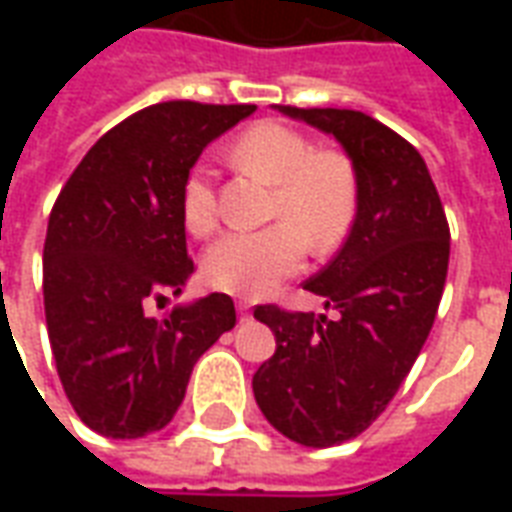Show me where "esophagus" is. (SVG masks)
Returning <instances> with one entry per match:
<instances>
[{"mask_svg": "<svg viewBox=\"0 0 512 512\" xmlns=\"http://www.w3.org/2000/svg\"><path fill=\"white\" fill-rule=\"evenodd\" d=\"M235 307H238V315H241V321H249V318H252V315H249V301H238V304H235Z\"/></svg>", "mask_w": 512, "mask_h": 512, "instance_id": "esophagus-1", "label": "esophagus"}]
</instances>
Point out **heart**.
<instances>
[{
    "mask_svg": "<svg viewBox=\"0 0 512 512\" xmlns=\"http://www.w3.org/2000/svg\"><path fill=\"white\" fill-rule=\"evenodd\" d=\"M227 158L271 191L263 230L224 233L202 255V274L211 288L263 296L296 274L307 255H329L343 244L356 219V175L337 150H315L296 128L260 120L244 128L227 147ZM180 219L191 235H211L219 224V202L211 169H191L180 189Z\"/></svg>",
    "mask_w": 512,
    "mask_h": 512,
    "instance_id": "heart-1",
    "label": "heart"
}]
</instances>
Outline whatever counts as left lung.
<instances>
[{
	"label": "left lung",
	"instance_id": "obj_1",
	"mask_svg": "<svg viewBox=\"0 0 512 512\" xmlns=\"http://www.w3.org/2000/svg\"><path fill=\"white\" fill-rule=\"evenodd\" d=\"M279 112L345 147L359 205L343 249L304 282L334 318L255 307L277 351L257 367L252 389L282 436L332 447L370 428L417 362L444 293L450 224L417 147L376 117L299 106Z\"/></svg>",
	"mask_w": 512,
	"mask_h": 512
}]
</instances>
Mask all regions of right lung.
Masks as SVG:
<instances>
[{
	"label": "right lung",
	"instance_id": "obj_1",
	"mask_svg": "<svg viewBox=\"0 0 512 512\" xmlns=\"http://www.w3.org/2000/svg\"><path fill=\"white\" fill-rule=\"evenodd\" d=\"M252 104L167 101L95 142L54 202L43 244V304L62 389L109 439L161 430L183 403L194 362L235 326L211 293L153 318L194 271L180 189L202 147Z\"/></svg>",
	"mask_w": 512,
	"mask_h": 512
}]
</instances>
